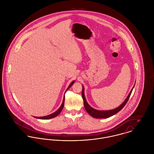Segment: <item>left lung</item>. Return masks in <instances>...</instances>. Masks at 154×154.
Returning a JSON list of instances; mask_svg holds the SVG:
<instances>
[{
  "label": "left lung",
  "mask_w": 154,
  "mask_h": 154,
  "mask_svg": "<svg viewBox=\"0 0 154 154\" xmlns=\"http://www.w3.org/2000/svg\"><path fill=\"white\" fill-rule=\"evenodd\" d=\"M134 87V85L133 86V87L132 88V89L131 90L129 94L128 95V96L127 97V98L125 99V100L123 102V103L119 106L118 107H117L115 109H111V110H97L95 109L94 108H93L91 106H90V105H89V104L87 103L85 97V94H84V87L82 85V97L84 100V107L86 110V111L93 118H109L110 116H112V115L116 114V113H118V112H119L125 105V104L128 102L130 96L131 94V92L133 90Z\"/></svg>",
  "instance_id": "obj_1"
}]
</instances>
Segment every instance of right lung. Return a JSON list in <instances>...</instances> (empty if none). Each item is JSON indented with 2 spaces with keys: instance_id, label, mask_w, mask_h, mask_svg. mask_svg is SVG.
Instances as JSON below:
<instances>
[{
  "instance_id": "right-lung-1",
  "label": "right lung",
  "mask_w": 154,
  "mask_h": 154,
  "mask_svg": "<svg viewBox=\"0 0 154 154\" xmlns=\"http://www.w3.org/2000/svg\"><path fill=\"white\" fill-rule=\"evenodd\" d=\"M75 83V81H73L70 84V85H69V87H68V88H67V90H66V92L67 91V90H69L71 87H72V85L73 84ZM64 98H63V102H62V104H61V106L60 107V108L58 109V110H57L55 112H54V113H52L51 114H50V115H47V116H34L35 118H38V119H51V118H55V116H58L59 114H60V113L61 112V110H62V109H63V107H64Z\"/></svg>"
}]
</instances>
